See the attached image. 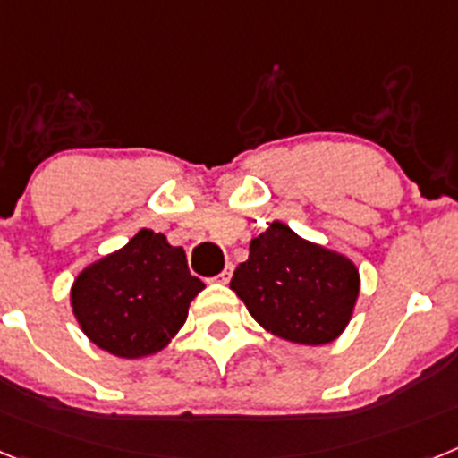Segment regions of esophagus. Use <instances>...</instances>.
Here are the masks:
<instances>
[{"label":"esophagus","instance_id":"esophagus-1","mask_svg":"<svg viewBox=\"0 0 458 458\" xmlns=\"http://www.w3.org/2000/svg\"><path fill=\"white\" fill-rule=\"evenodd\" d=\"M232 273H233V266L232 264H226V268L222 270L220 275H217V282H222V284H226V282H229V279H232Z\"/></svg>","mask_w":458,"mask_h":458}]
</instances>
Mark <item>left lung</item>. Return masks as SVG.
Listing matches in <instances>:
<instances>
[{
    "label": "left lung",
    "instance_id": "left-lung-1",
    "mask_svg": "<svg viewBox=\"0 0 458 458\" xmlns=\"http://www.w3.org/2000/svg\"><path fill=\"white\" fill-rule=\"evenodd\" d=\"M232 289L275 337L321 346L349 326L360 273L349 257L273 222L252 238L248 261L233 270Z\"/></svg>",
    "mask_w": 458,
    "mask_h": 458
}]
</instances>
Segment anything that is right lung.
<instances>
[{
  "instance_id": "right-lung-1",
  "label": "right lung",
  "mask_w": 458,
  "mask_h": 458,
  "mask_svg": "<svg viewBox=\"0 0 458 458\" xmlns=\"http://www.w3.org/2000/svg\"><path fill=\"white\" fill-rule=\"evenodd\" d=\"M204 289L190 275L183 248L141 229L123 248L93 261L75 277L71 307L82 333L116 358H147L163 351L188 318Z\"/></svg>"
}]
</instances>
